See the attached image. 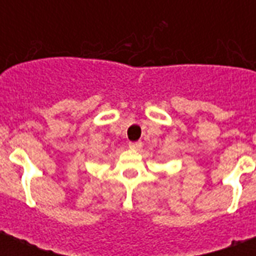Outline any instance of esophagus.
<instances>
[{
  "label": "esophagus",
  "mask_w": 256,
  "mask_h": 256,
  "mask_svg": "<svg viewBox=\"0 0 256 256\" xmlns=\"http://www.w3.org/2000/svg\"><path fill=\"white\" fill-rule=\"evenodd\" d=\"M128 148H132V150H140L142 148V142H130Z\"/></svg>",
  "instance_id": "1"
}]
</instances>
